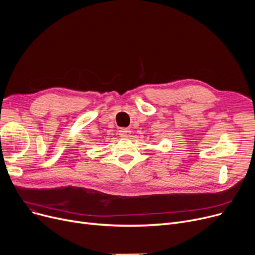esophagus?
Instances as JSON below:
<instances>
[{"mask_svg": "<svg viewBox=\"0 0 255 255\" xmlns=\"http://www.w3.org/2000/svg\"><path fill=\"white\" fill-rule=\"evenodd\" d=\"M119 136L120 137H128L129 136V134H130V130H129V128H120L119 129Z\"/></svg>", "mask_w": 255, "mask_h": 255, "instance_id": "obj_1", "label": "esophagus"}]
</instances>
